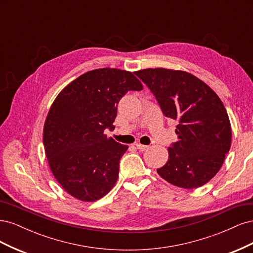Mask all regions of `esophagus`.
<instances>
[{"instance_id": "obj_1", "label": "esophagus", "mask_w": 253, "mask_h": 253, "mask_svg": "<svg viewBox=\"0 0 253 253\" xmlns=\"http://www.w3.org/2000/svg\"><path fill=\"white\" fill-rule=\"evenodd\" d=\"M136 148L138 149L139 151H147L149 149V145H145V144H140V143H136Z\"/></svg>"}]
</instances>
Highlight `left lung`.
<instances>
[{"label": "left lung", "mask_w": 253, "mask_h": 253, "mask_svg": "<svg viewBox=\"0 0 253 253\" xmlns=\"http://www.w3.org/2000/svg\"><path fill=\"white\" fill-rule=\"evenodd\" d=\"M166 117L178 122V140L169 148L167 164L157 173L185 189L202 187L223 166L231 145V126L218 96L186 72L148 68L136 72Z\"/></svg>", "instance_id": "obj_1"}]
</instances>
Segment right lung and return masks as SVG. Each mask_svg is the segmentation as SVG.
I'll return each instance as SVG.
<instances>
[{
    "label": "right lung",
    "mask_w": 253,
    "mask_h": 253,
    "mask_svg": "<svg viewBox=\"0 0 253 253\" xmlns=\"http://www.w3.org/2000/svg\"><path fill=\"white\" fill-rule=\"evenodd\" d=\"M141 89L132 73L99 68L81 75L53 101L44 125L45 153L53 176L77 200L95 202L116 183L127 145L103 132L115 128L120 99Z\"/></svg>",
    "instance_id": "add662e5"
}]
</instances>
